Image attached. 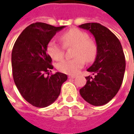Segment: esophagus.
<instances>
[{
  "mask_svg": "<svg viewBox=\"0 0 134 134\" xmlns=\"http://www.w3.org/2000/svg\"><path fill=\"white\" fill-rule=\"evenodd\" d=\"M75 75H69L68 76V77L70 79H74V78H75Z\"/></svg>",
  "mask_w": 134,
  "mask_h": 134,
  "instance_id": "esophagus-1",
  "label": "esophagus"
}]
</instances>
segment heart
Here are the masks:
<instances>
[{
    "mask_svg": "<svg viewBox=\"0 0 134 134\" xmlns=\"http://www.w3.org/2000/svg\"><path fill=\"white\" fill-rule=\"evenodd\" d=\"M59 39L64 47H75L72 59H64L57 64L59 71L65 74L75 75L84 67L85 60L87 62L94 61L97 55V46L95 42L89 39V36L85 31L71 29L59 36ZM49 55L56 61H59L64 57V47L51 41L47 46Z\"/></svg>",
    "mask_w": 134,
    "mask_h": 134,
    "instance_id": "1",
    "label": "heart"
}]
</instances>
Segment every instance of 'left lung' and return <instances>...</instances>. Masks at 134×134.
Segmentation results:
<instances>
[{
  "label": "left lung",
  "instance_id": "1",
  "mask_svg": "<svg viewBox=\"0 0 134 134\" xmlns=\"http://www.w3.org/2000/svg\"><path fill=\"white\" fill-rule=\"evenodd\" d=\"M79 27L87 30L96 38V60L87 70L94 77H85L87 82L80 90L85 100L96 106L108 103L117 94L124 80L126 60L121 42L108 28L98 23Z\"/></svg>",
  "mask_w": 134,
  "mask_h": 134
}]
</instances>
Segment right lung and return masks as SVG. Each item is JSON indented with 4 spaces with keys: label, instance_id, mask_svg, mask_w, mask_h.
I'll list each match as a JSON object with an SVG mask.
<instances>
[{
    "label": "right lung",
    "instance_id": "right-lung-1",
    "mask_svg": "<svg viewBox=\"0 0 134 134\" xmlns=\"http://www.w3.org/2000/svg\"><path fill=\"white\" fill-rule=\"evenodd\" d=\"M64 27L36 22L26 28L14 44L11 54L13 80L22 97L34 106L44 108L53 103L67 80V75L61 72L49 75L53 66L47 52L50 40Z\"/></svg>",
    "mask_w": 134,
    "mask_h": 134
}]
</instances>
